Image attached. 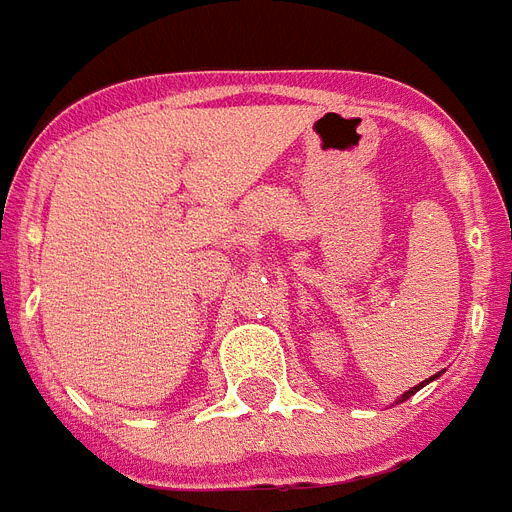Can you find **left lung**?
Returning a JSON list of instances; mask_svg holds the SVG:
<instances>
[{"mask_svg":"<svg viewBox=\"0 0 512 512\" xmlns=\"http://www.w3.org/2000/svg\"><path fill=\"white\" fill-rule=\"evenodd\" d=\"M431 380H436V375H433V378H428V380H423V383H418V386H412V388H410V391H404V394H402V396H399V399H396V404H402V402H407V399H410V396H412V394H418L420 388H423V386H425V383H431Z\"/></svg>","mask_w":512,"mask_h":512,"instance_id":"1","label":"left lung"}]
</instances>
